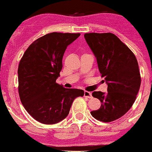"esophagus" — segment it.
<instances>
[{"instance_id":"esophagus-1","label":"esophagus","mask_w":152,"mask_h":152,"mask_svg":"<svg viewBox=\"0 0 152 152\" xmlns=\"http://www.w3.org/2000/svg\"><path fill=\"white\" fill-rule=\"evenodd\" d=\"M84 97H87V98H91L92 96H91V93L89 92V91H84Z\"/></svg>"}]
</instances>
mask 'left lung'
Wrapping results in <instances>:
<instances>
[{"label": "left lung", "mask_w": 152, "mask_h": 152, "mask_svg": "<svg viewBox=\"0 0 152 152\" xmlns=\"http://www.w3.org/2000/svg\"><path fill=\"white\" fill-rule=\"evenodd\" d=\"M84 37L108 85V92L92 93L101 106L91 115L97 121L112 122L124 116L136 100L141 83L137 61L130 49L112 33H86Z\"/></svg>", "instance_id": "8db88e82"}]
</instances>
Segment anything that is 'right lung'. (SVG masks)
I'll use <instances>...</instances> for the list:
<instances>
[{
  "label": "right lung",
  "instance_id": "right-lung-1",
  "mask_svg": "<svg viewBox=\"0 0 152 152\" xmlns=\"http://www.w3.org/2000/svg\"><path fill=\"white\" fill-rule=\"evenodd\" d=\"M80 33L52 32L33 42L19 63L18 92L26 112L38 122L55 124L69 113L75 99L84 91L66 88L56 83L67 46Z\"/></svg>",
  "mask_w": 152,
  "mask_h": 152
}]
</instances>
